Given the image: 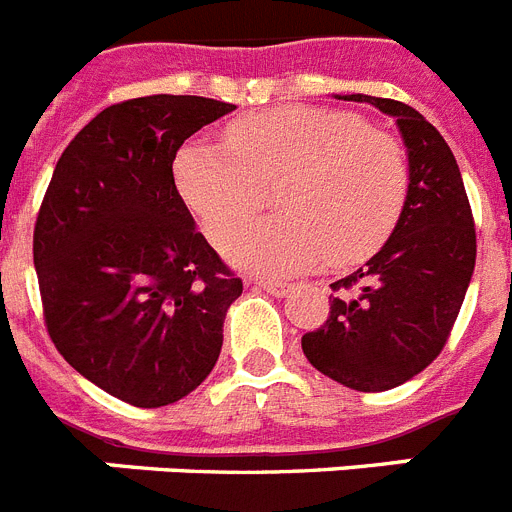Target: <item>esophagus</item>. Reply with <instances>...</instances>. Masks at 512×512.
<instances>
[{
	"instance_id": "1",
	"label": "esophagus",
	"mask_w": 512,
	"mask_h": 512,
	"mask_svg": "<svg viewBox=\"0 0 512 512\" xmlns=\"http://www.w3.org/2000/svg\"><path fill=\"white\" fill-rule=\"evenodd\" d=\"M253 285L259 287V290L272 292L274 298H285V295H290L292 292L290 282H279V279H256Z\"/></svg>"
}]
</instances>
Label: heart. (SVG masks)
I'll return each instance as SVG.
<instances>
[{
	"label": "heart",
	"instance_id": "1",
	"mask_svg": "<svg viewBox=\"0 0 512 512\" xmlns=\"http://www.w3.org/2000/svg\"><path fill=\"white\" fill-rule=\"evenodd\" d=\"M176 186L214 243L240 230L274 194L282 214L225 246L240 269L298 274L329 259L357 264L386 243L404 212L409 165L401 144L352 113L285 106L235 121L225 144H183Z\"/></svg>",
	"mask_w": 512,
	"mask_h": 512
}]
</instances>
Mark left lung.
<instances>
[{
    "label": "left lung",
    "instance_id": "1",
    "mask_svg": "<svg viewBox=\"0 0 512 512\" xmlns=\"http://www.w3.org/2000/svg\"><path fill=\"white\" fill-rule=\"evenodd\" d=\"M336 98L370 103L396 121L409 194L381 251L331 285L329 318L303 336V352L331 381L388 391L422 373L451 334L474 274V217L456 157L422 113L391 98Z\"/></svg>",
    "mask_w": 512,
    "mask_h": 512
}]
</instances>
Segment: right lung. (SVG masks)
<instances>
[{
  "label": "right lung",
  "instance_id": "right-lung-1",
  "mask_svg": "<svg viewBox=\"0 0 512 512\" xmlns=\"http://www.w3.org/2000/svg\"><path fill=\"white\" fill-rule=\"evenodd\" d=\"M233 103L147 95L100 111L61 152L33 233L48 334L87 381L155 409L212 373L243 282L173 178L181 144Z\"/></svg>",
  "mask_w": 512,
  "mask_h": 512
}]
</instances>
